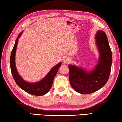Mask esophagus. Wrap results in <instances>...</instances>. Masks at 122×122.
I'll return each mask as SVG.
<instances>
[{
    "label": "esophagus",
    "mask_w": 122,
    "mask_h": 122,
    "mask_svg": "<svg viewBox=\"0 0 122 122\" xmlns=\"http://www.w3.org/2000/svg\"><path fill=\"white\" fill-rule=\"evenodd\" d=\"M70 61V59L68 57H64L63 59V62L64 64H68Z\"/></svg>",
    "instance_id": "34e87169"
}]
</instances>
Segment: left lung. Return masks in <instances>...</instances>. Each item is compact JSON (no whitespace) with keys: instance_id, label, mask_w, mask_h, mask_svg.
Wrapping results in <instances>:
<instances>
[{"instance_id":"left-lung-1","label":"left lung","mask_w":122,"mask_h":122,"mask_svg":"<svg viewBox=\"0 0 122 122\" xmlns=\"http://www.w3.org/2000/svg\"><path fill=\"white\" fill-rule=\"evenodd\" d=\"M99 53L97 63L90 71L80 66L69 64V81L73 89L81 94H89L105 85L108 80L112 63V54L105 32L98 30L95 36Z\"/></svg>"}]
</instances>
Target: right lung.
I'll list each match as a JSON object with an SVG mask.
<instances>
[{"label": "right lung", "instance_id": "right-lung-1", "mask_svg": "<svg viewBox=\"0 0 122 122\" xmlns=\"http://www.w3.org/2000/svg\"><path fill=\"white\" fill-rule=\"evenodd\" d=\"M22 32H21L15 41V43L14 45L13 50L11 51L10 61L11 74L16 84L23 90L30 94L35 95V96H42L48 92L52 87L54 78L57 73L58 69L61 66V63L60 62L54 67H53L46 76L39 81L30 82L25 80L19 75L15 64V54L17 43H18L19 38L21 36Z\"/></svg>", "mask_w": 122, "mask_h": 122}]
</instances>
